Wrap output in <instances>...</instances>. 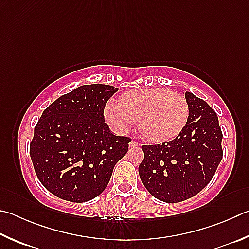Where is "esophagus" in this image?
I'll use <instances>...</instances> for the list:
<instances>
[{
	"label": "esophagus",
	"instance_id": "obj_1",
	"mask_svg": "<svg viewBox=\"0 0 249 249\" xmlns=\"http://www.w3.org/2000/svg\"><path fill=\"white\" fill-rule=\"evenodd\" d=\"M128 144H129V148H134V147L138 146V142H135V140H132V142H130Z\"/></svg>",
	"mask_w": 249,
	"mask_h": 249
}]
</instances>
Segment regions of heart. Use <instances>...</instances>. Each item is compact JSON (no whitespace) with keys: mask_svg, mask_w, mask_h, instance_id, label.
<instances>
[{"mask_svg":"<svg viewBox=\"0 0 249 249\" xmlns=\"http://www.w3.org/2000/svg\"><path fill=\"white\" fill-rule=\"evenodd\" d=\"M189 107L182 94L164 88H149L124 93L105 109L107 123L119 133L128 132L134 122L143 138L165 142L178 136L186 125Z\"/></svg>","mask_w":249,"mask_h":249,"instance_id":"b5f03b06","label":"heart"}]
</instances>
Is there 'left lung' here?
Segmentation results:
<instances>
[{"label":"left lung","mask_w":249,"mask_h":249,"mask_svg":"<svg viewBox=\"0 0 249 249\" xmlns=\"http://www.w3.org/2000/svg\"><path fill=\"white\" fill-rule=\"evenodd\" d=\"M188 121L178 136L168 142L142 146L138 166L147 191L161 201L180 202L205 188L222 160V132L215 112L202 99L184 92Z\"/></svg>","instance_id":"1"}]
</instances>
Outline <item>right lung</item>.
I'll use <instances>...</instances> for the list:
<instances>
[{
  "instance_id": "1",
  "label": "right lung",
  "mask_w": 249,
  "mask_h": 249,
  "mask_svg": "<svg viewBox=\"0 0 249 249\" xmlns=\"http://www.w3.org/2000/svg\"><path fill=\"white\" fill-rule=\"evenodd\" d=\"M119 88L84 85L56 99L35 127L30 157L38 178L67 201L91 200L105 191L130 139L105 122L106 103Z\"/></svg>"
}]
</instances>
